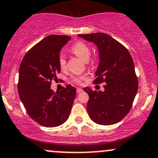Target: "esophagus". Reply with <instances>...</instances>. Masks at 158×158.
<instances>
[{"instance_id": "obj_1", "label": "esophagus", "mask_w": 158, "mask_h": 158, "mask_svg": "<svg viewBox=\"0 0 158 158\" xmlns=\"http://www.w3.org/2000/svg\"><path fill=\"white\" fill-rule=\"evenodd\" d=\"M81 91H83V90L81 89V88H77V93H80V92H81Z\"/></svg>"}]
</instances>
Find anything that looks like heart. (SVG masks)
I'll return each instance as SVG.
<instances>
[{
	"label": "heart",
	"mask_w": 158,
	"mask_h": 158,
	"mask_svg": "<svg viewBox=\"0 0 158 158\" xmlns=\"http://www.w3.org/2000/svg\"><path fill=\"white\" fill-rule=\"evenodd\" d=\"M71 51L73 52L75 55H77L78 57L82 59L84 61H88L90 56V49L89 47L86 44L83 42H78L72 47ZM59 65L61 68H64L66 66V59L64 53H61L59 57ZM85 77H76L73 78V81H75L77 84L80 83L84 80Z\"/></svg>",
	"instance_id": "b5f03b06"
}]
</instances>
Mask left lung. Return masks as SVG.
<instances>
[{
    "instance_id": "left-lung-1",
    "label": "left lung",
    "mask_w": 158,
    "mask_h": 158,
    "mask_svg": "<svg viewBox=\"0 0 158 158\" xmlns=\"http://www.w3.org/2000/svg\"><path fill=\"white\" fill-rule=\"evenodd\" d=\"M78 36L97 46L99 64L94 82L106 83L104 91L84 88L89 96L88 115L97 124H115L129 112L138 89L131 56L123 45L103 32Z\"/></svg>"
}]
</instances>
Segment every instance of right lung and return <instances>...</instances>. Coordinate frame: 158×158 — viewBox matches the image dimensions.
<instances>
[{"label": "right lung", "instance_id": "right-lung-1", "mask_svg": "<svg viewBox=\"0 0 158 158\" xmlns=\"http://www.w3.org/2000/svg\"><path fill=\"white\" fill-rule=\"evenodd\" d=\"M70 40L67 35L47 36L27 52L20 65L19 97L29 116L42 126L66 122L75 99L77 89L70 85L58 94L50 88L61 70V50Z\"/></svg>", "mask_w": 158, "mask_h": 158}]
</instances>
